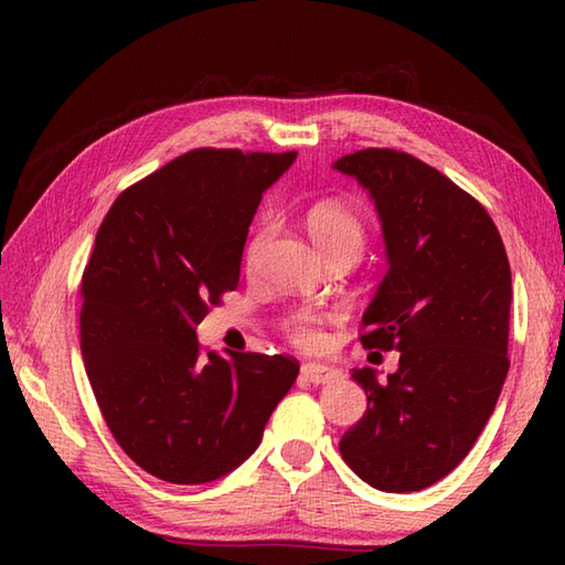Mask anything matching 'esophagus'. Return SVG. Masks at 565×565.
I'll use <instances>...</instances> for the list:
<instances>
[{
  "mask_svg": "<svg viewBox=\"0 0 565 565\" xmlns=\"http://www.w3.org/2000/svg\"><path fill=\"white\" fill-rule=\"evenodd\" d=\"M301 374H303V379L306 381H310V383H330V381H334V379H340V371L338 369H332V366H328V364H318V362H308V364H303L301 366Z\"/></svg>",
  "mask_w": 565,
  "mask_h": 565,
  "instance_id": "1",
  "label": "esophagus"
}]
</instances>
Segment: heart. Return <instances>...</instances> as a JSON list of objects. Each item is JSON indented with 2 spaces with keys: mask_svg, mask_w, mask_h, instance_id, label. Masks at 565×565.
I'll return each mask as SVG.
<instances>
[{
  "mask_svg": "<svg viewBox=\"0 0 565 565\" xmlns=\"http://www.w3.org/2000/svg\"><path fill=\"white\" fill-rule=\"evenodd\" d=\"M308 233L316 239L322 255H334V252H347L354 259L364 252L366 245V223L359 215L342 206V203L322 201L308 211ZM267 237V231L257 233L247 247V262L257 257V252ZM284 332L296 347L301 350H316L326 342V318L310 308H296L294 313L284 318Z\"/></svg>",
  "mask_w": 565,
  "mask_h": 565,
  "instance_id": "obj_1",
  "label": "heart"
}]
</instances>
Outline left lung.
I'll list each match as a JSON object with an SVG mask.
<instances>
[{"label":"left lung","mask_w":565,"mask_h":565,"mask_svg":"<svg viewBox=\"0 0 565 565\" xmlns=\"http://www.w3.org/2000/svg\"><path fill=\"white\" fill-rule=\"evenodd\" d=\"M334 170L376 203L388 271L362 320L366 350L401 352L386 381L354 369L366 413L340 454L369 486L413 493L471 451L505 383L512 274L488 211L413 154L366 148Z\"/></svg>","instance_id":"left-lung-1"}]
</instances>
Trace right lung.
<instances>
[{
    "mask_svg": "<svg viewBox=\"0 0 565 565\" xmlns=\"http://www.w3.org/2000/svg\"><path fill=\"white\" fill-rule=\"evenodd\" d=\"M296 152L199 148L118 194L82 274L79 347L114 439L142 471L211 483L259 447L298 376L289 354L203 352L249 223Z\"/></svg>",
    "mask_w": 565,
    "mask_h": 565,
    "instance_id": "1",
    "label": "right lung"
}]
</instances>
